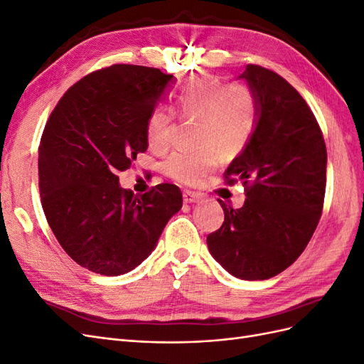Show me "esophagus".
Instances as JSON below:
<instances>
[{
	"mask_svg": "<svg viewBox=\"0 0 364 364\" xmlns=\"http://www.w3.org/2000/svg\"><path fill=\"white\" fill-rule=\"evenodd\" d=\"M202 200V196L194 191H183V202L185 203H199Z\"/></svg>",
	"mask_w": 364,
	"mask_h": 364,
	"instance_id": "34e87169",
	"label": "esophagus"
}]
</instances>
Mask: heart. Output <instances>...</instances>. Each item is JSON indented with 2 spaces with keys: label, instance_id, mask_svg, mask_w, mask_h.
<instances>
[{
  "label": "heart",
  "instance_id": "obj_1",
  "mask_svg": "<svg viewBox=\"0 0 364 364\" xmlns=\"http://www.w3.org/2000/svg\"><path fill=\"white\" fill-rule=\"evenodd\" d=\"M178 111L183 118L199 119L197 142L203 146L194 151H176L164 162L168 178L194 185L222 159L238 156L250 142L257 127V98L250 87L217 79H199L178 92ZM174 114L159 105L150 112L146 124L149 147L165 151L173 141Z\"/></svg>",
  "mask_w": 364,
  "mask_h": 364
}]
</instances>
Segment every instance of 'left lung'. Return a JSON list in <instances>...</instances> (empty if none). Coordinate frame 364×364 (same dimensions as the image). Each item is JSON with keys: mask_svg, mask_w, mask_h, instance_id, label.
I'll use <instances>...</instances> for the list:
<instances>
[{"mask_svg": "<svg viewBox=\"0 0 364 364\" xmlns=\"http://www.w3.org/2000/svg\"><path fill=\"white\" fill-rule=\"evenodd\" d=\"M257 98V127L247 147L225 171L243 182L246 200L228 208L225 222L206 238L217 262L232 277L262 281L299 258L322 215L326 147L306 102L277 73L247 65L240 75Z\"/></svg>", "mask_w": 364, "mask_h": 364, "instance_id": "left-lung-1", "label": "left lung"}]
</instances>
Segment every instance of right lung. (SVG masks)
Segmentation results:
<instances>
[{
    "instance_id": "1",
    "label": "right lung",
    "mask_w": 364,
    "mask_h": 364,
    "mask_svg": "<svg viewBox=\"0 0 364 364\" xmlns=\"http://www.w3.org/2000/svg\"><path fill=\"white\" fill-rule=\"evenodd\" d=\"M171 80L139 65L94 71L63 94L43 129V213L63 250L87 270L106 277L134 270L182 208L173 183L135 196L117 176L147 150V118Z\"/></svg>"
}]
</instances>
